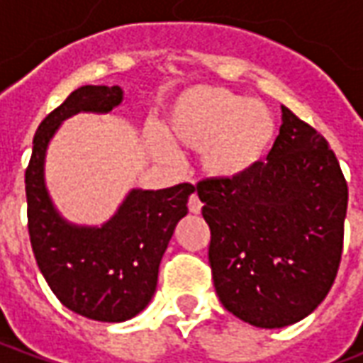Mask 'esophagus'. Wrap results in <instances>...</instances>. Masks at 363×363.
Segmentation results:
<instances>
[{"mask_svg": "<svg viewBox=\"0 0 363 363\" xmlns=\"http://www.w3.org/2000/svg\"><path fill=\"white\" fill-rule=\"evenodd\" d=\"M189 210H190V213H200V212H202V202H200L198 194H192V196L189 198Z\"/></svg>", "mask_w": 363, "mask_h": 363, "instance_id": "1", "label": "esophagus"}]
</instances>
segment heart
<instances>
[{
  "mask_svg": "<svg viewBox=\"0 0 363 363\" xmlns=\"http://www.w3.org/2000/svg\"><path fill=\"white\" fill-rule=\"evenodd\" d=\"M161 135L171 145L198 150L202 173L231 184L249 179L267 161L276 140V120L262 101L223 87L194 85L169 103ZM150 140L159 153H169L157 134Z\"/></svg>",
  "mask_w": 363,
  "mask_h": 363,
  "instance_id": "heart-1",
  "label": "heart"
}]
</instances>
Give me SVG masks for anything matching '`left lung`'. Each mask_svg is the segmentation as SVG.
Here are the masks:
<instances>
[{
	"label": "left lung",
	"mask_w": 363,
	"mask_h": 363,
	"mask_svg": "<svg viewBox=\"0 0 363 363\" xmlns=\"http://www.w3.org/2000/svg\"><path fill=\"white\" fill-rule=\"evenodd\" d=\"M210 267L229 313L260 328L311 315L338 272L348 184L327 140L281 106L267 163L241 182L196 184Z\"/></svg>",
	"instance_id": "1"
}]
</instances>
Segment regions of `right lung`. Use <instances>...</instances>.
<instances>
[{
    "label": "right lung",
    "instance_id": "obj_1",
    "mask_svg": "<svg viewBox=\"0 0 363 363\" xmlns=\"http://www.w3.org/2000/svg\"><path fill=\"white\" fill-rule=\"evenodd\" d=\"M124 101L118 85H83L52 111L33 140L25 173L28 235L36 264L69 311L101 323H122L150 305L159 264L177 223L189 213L194 186L132 189L101 225L67 221L46 189V151L62 122L79 112L108 114Z\"/></svg>",
    "mask_w": 363,
    "mask_h": 363
}]
</instances>
